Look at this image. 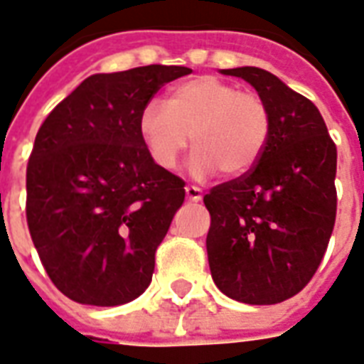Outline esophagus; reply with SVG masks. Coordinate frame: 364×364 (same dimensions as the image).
<instances>
[{"label":"esophagus","mask_w":364,"mask_h":364,"mask_svg":"<svg viewBox=\"0 0 364 364\" xmlns=\"http://www.w3.org/2000/svg\"><path fill=\"white\" fill-rule=\"evenodd\" d=\"M186 197H188V201L199 203L203 199V191L197 186H186Z\"/></svg>","instance_id":"obj_1"}]
</instances>
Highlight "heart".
<instances>
[{"label":"heart","instance_id":"obj_1","mask_svg":"<svg viewBox=\"0 0 364 364\" xmlns=\"http://www.w3.org/2000/svg\"><path fill=\"white\" fill-rule=\"evenodd\" d=\"M140 138L157 167L173 171L188 144L196 146L190 171L199 178L218 168L241 176L255 167L272 134V112L256 92L203 75L168 92L167 102L150 100L138 117Z\"/></svg>","mask_w":364,"mask_h":364}]
</instances>
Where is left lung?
<instances>
[{"label":"left lung","instance_id":"left-lung-1","mask_svg":"<svg viewBox=\"0 0 364 364\" xmlns=\"http://www.w3.org/2000/svg\"><path fill=\"white\" fill-rule=\"evenodd\" d=\"M255 87L272 134L249 173L203 197L210 213V275L226 296L252 306L289 300L309 283L336 220V146L315 104L255 66L220 70Z\"/></svg>","mask_w":364,"mask_h":364}]
</instances>
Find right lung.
I'll return each instance as SVG.
<instances>
[{"label":"right lung","instance_id":"obj_1","mask_svg":"<svg viewBox=\"0 0 364 364\" xmlns=\"http://www.w3.org/2000/svg\"><path fill=\"white\" fill-rule=\"evenodd\" d=\"M186 66L87 77L39 127L26 168V220L55 287L87 306H121L148 289L184 180L154 163L138 117Z\"/></svg>","mask_w":364,"mask_h":364}]
</instances>
